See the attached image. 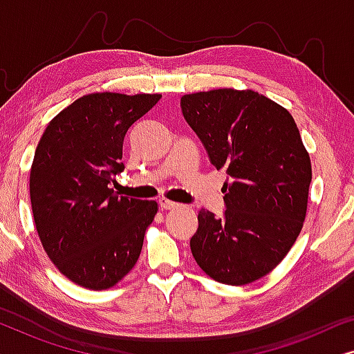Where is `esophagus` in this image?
<instances>
[{
	"instance_id": "obj_1",
	"label": "esophagus",
	"mask_w": 354,
	"mask_h": 354,
	"mask_svg": "<svg viewBox=\"0 0 354 354\" xmlns=\"http://www.w3.org/2000/svg\"><path fill=\"white\" fill-rule=\"evenodd\" d=\"M159 206H161V209H176V207H178L180 205H178V203L169 201L166 198H161V200H159Z\"/></svg>"
}]
</instances>
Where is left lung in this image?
Here are the masks:
<instances>
[{
  "label": "left lung",
  "mask_w": 354,
  "mask_h": 354,
  "mask_svg": "<svg viewBox=\"0 0 354 354\" xmlns=\"http://www.w3.org/2000/svg\"><path fill=\"white\" fill-rule=\"evenodd\" d=\"M180 108L209 162L227 172L225 211L198 212L193 258L221 283L254 282L287 256L306 216L311 161L299 130L287 109L251 90L185 95Z\"/></svg>",
  "instance_id": "left-lung-1"
}]
</instances>
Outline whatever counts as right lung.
Instances as JSON below:
<instances>
[{
	"mask_svg": "<svg viewBox=\"0 0 354 354\" xmlns=\"http://www.w3.org/2000/svg\"><path fill=\"white\" fill-rule=\"evenodd\" d=\"M161 95L93 93L48 125L30 171V201L41 245L77 285L103 290L127 275L142 253L156 201L118 196L124 138Z\"/></svg>",
	"mask_w": 354,
	"mask_h": 354,
	"instance_id": "obj_1",
	"label": "right lung"
}]
</instances>
